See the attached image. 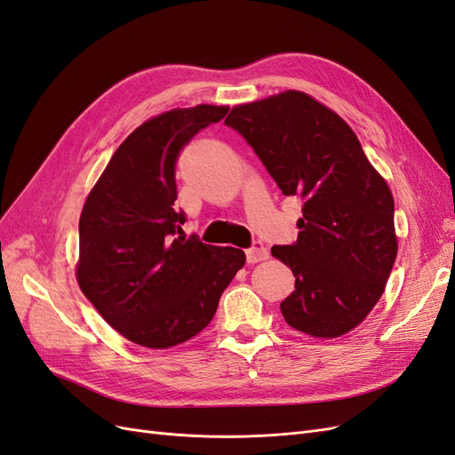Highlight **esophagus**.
Wrapping results in <instances>:
<instances>
[{"instance_id":"1","label":"esophagus","mask_w":455,"mask_h":455,"mask_svg":"<svg viewBox=\"0 0 455 455\" xmlns=\"http://www.w3.org/2000/svg\"><path fill=\"white\" fill-rule=\"evenodd\" d=\"M266 258H267V249L261 241H254L251 249L246 251V261H249V264H258V261Z\"/></svg>"}]
</instances>
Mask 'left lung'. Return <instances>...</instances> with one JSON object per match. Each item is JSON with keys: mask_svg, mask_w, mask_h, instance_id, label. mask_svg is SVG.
I'll use <instances>...</instances> for the list:
<instances>
[{"mask_svg": "<svg viewBox=\"0 0 455 455\" xmlns=\"http://www.w3.org/2000/svg\"><path fill=\"white\" fill-rule=\"evenodd\" d=\"M283 196L301 201L298 239L271 254L291 266L284 321L315 338L349 332L378 304L395 258V201L351 127L309 94L286 91L231 109Z\"/></svg>", "mask_w": 455, "mask_h": 455, "instance_id": "8db88e82", "label": "left lung"}]
</instances>
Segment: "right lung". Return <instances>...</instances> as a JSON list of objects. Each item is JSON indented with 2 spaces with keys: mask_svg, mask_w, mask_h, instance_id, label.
Returning <instances> with one entry per match:
<instances>
[{
  "mask_svg": "<svg viewBox=\"0 0 455 455\" xmlns=\"http://www.w3.org/2000/svg\"><path fill=\"white\" fill-rule=\"evenodd\" d=\"M226 106L171 109L131 132L109 159L79 218L77 283L121 336L164 349L212 321L244 252L182 235L174 209L176 159Z\"/></svg>",
  "mask_w": 455,
  "mask_h": 455,
  "instance_id": "obj_1",
  "label": "right lung"
}]
</instances>
